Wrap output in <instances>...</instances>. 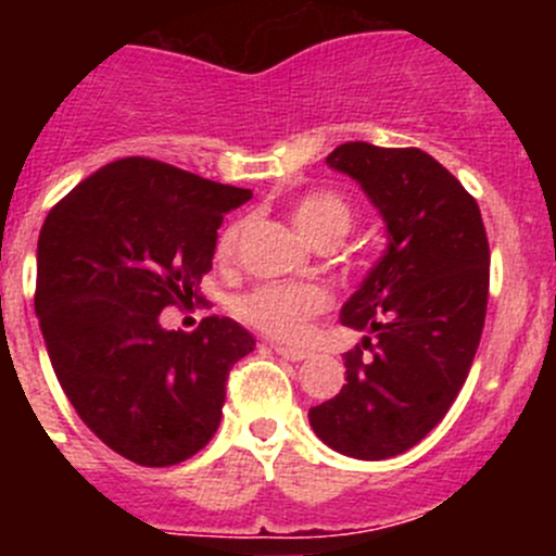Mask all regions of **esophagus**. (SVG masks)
Here are the masks:
<instances>
[{
    "mask_svg": "<svg viewBox=\"0 0 556 556\" xmlns=\"http://www.w3.org/2000/svg\"><path fill=\"white\" fill-rule=\"evenodd\" d=\"M271 350L277 352L279 357H285V361H293V363H299V361H306V357H309V352H306V350H295V346L271 344Z\"/></svg>",
    "mask_w": 556,
    "mask_h": 556,
    "instance_id": "obj_1",
    "label": "esophagus"
}]
</instances>
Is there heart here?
I'll return each mask as SVG.
<instances>
[{
	"mask_svg": "<svg viewBox=\"0 0 556 556\" xmlns=\"http://www.w3.org/2000/svg\"><path fill=\"white\" fill-rule=\"evenodd\" d=\"M293 223L306 239L317 244H336L352 228V206L336 193H306L290 210ZM244 220H231L217 233V261L231 263L242 242ZM330 306V293L314 282H266L239 295V319L250 328L279 341H304L309 323Z\"/></svg>",
	"mask_w": 556,
	"mask_h": 556,
	"instance_id": "1",
	"label": "heart"
}]
</instances>
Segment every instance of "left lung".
Instances as JSON below:
<instances>
[{"mask_svg":"<svg viewBox=\"0 0 556 556\" xmlns=\"http://www.w3.org/2000/svg\"><path fill=\"white\" fill-rule=\"evenodd\" d=\"M328 164L361 182L390 242L341 306L346 328L374 336L346 352V384L309 408V422L330 450L387 459L419 444L468 379L486 317L490 242L473 195L425 150L346 142Z\"/></svg>","mask_w":556,"mask_h":556,"instance_id":"left-lung-1","label":"left lung"}]
</instances>
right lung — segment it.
I'll return each instance as SVG.
<instances>
[{"instance_id": "1", "label": "right lung", "mask_w": 556, "mask_h": 556, "mask_svg": "<svg viewBox=\"0 0 556 556\" xmlns=\"http://www.w3.org/2000/svg\"><path fill=\"white\" fill-rule=\"evenodd\" d=\"M252 190L153 159L112 161L45 217L35 312L83 422L121 457L166 468L215 435L233 363L255 339L231 317L164 330L166 306L199 301L223 215Z\"/></svg>"}]
</instances>
